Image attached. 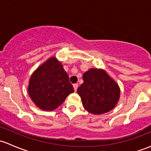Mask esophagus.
<instances>
[{
  "label": "esophagus",
  "mask_w": 151,
  "mask_h": 151,
  "mask_svg": "<svg viewBox=\"0 0 151 151\" xmlns=\"http://www.w3.org/2000/svg\"><path fill=\"white\" fill-rule=\"evenodd\" d=\"M73 88H74V91H77V88H78V85L77 84H74L73 85Z\"/></svg>",
  "instance_id": "obj_1"
}]
</instances>
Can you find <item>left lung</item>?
Wrapping results in <instances>:
<instances>
[{"label":"left lung","instance_id":"obj_1","mask_svg":"<svg viewBox=\"0 0 151 151\" xmlns=\"http://www.w3.org/2000/svg\"><path fill=\"white\" fill-rule=\"evenodd\" d=\"M83 83L77 88L83 106L88 112L101 115L115 108L121 90L118 83L101 68H91L83 76Z\"/></svg>","mask_w":151,"mask_h":151}]
</instances>
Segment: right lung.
<instances>
[{
	"label": "right lung",
	"instance_id": "1",
	"mask_svg": "<svg viewBox=\"0 0 151 151\" xmlns=\"http://www.w3.org/2000/svg\"><path fill=\"white\" fill-rule=\"evenodd\" d=\"M28 95L37 107L52 111L63 104L74 92L69 77L61 62L52 56L32 74L28 86Z\"/></svg>",
	"mask_w": 151,
	"mask_h": 151
}]
</instances>
